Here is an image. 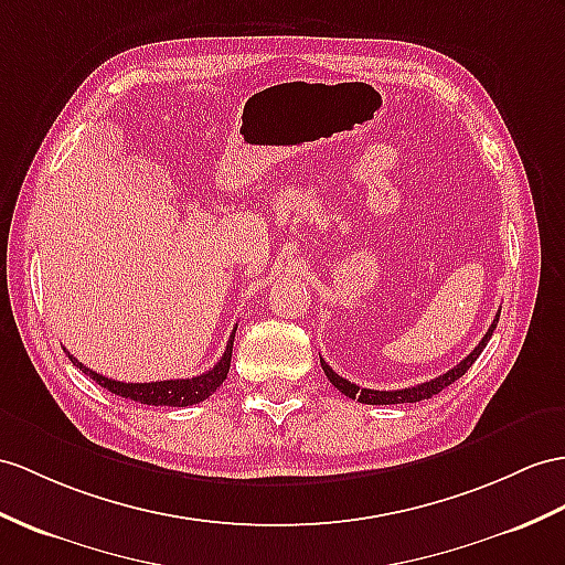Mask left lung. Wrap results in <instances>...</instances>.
<instances>
[{"instance_id": "obj_1", "label": "left lung", "mask_w": 565, "mask_h": 565, "mask_svg": "<svg viewBox=\"0 0 565 565\" xmlns=\"http://www.w3.org/2000/svg\"><path fill=\"white\" fill-rule=\"evenodd\" d=\"M499 316H501V311L497 313V319H493V323L489 326L487 335L479 340V345H477L470 354H467L465 360H462L458 366H452L450 371H446L444 376L431 379V381H426V383H417V386H412V388H403V391H371V388H360V386H356V383H352V381H348V379L338 376L335 371L330 369V366L321 360L323 374L328 376V381L333 383V386H335L340 393H345L348 397H352V401H360V403H364V405H401V403H419V401H429V397H434L436 393H441L444 388H448L450 383H456V381L465 374V371L470 369V366L477 362V356H479L481 352H484L489 338L493 335V330H497Z\"/></svg>"}]
</instances>
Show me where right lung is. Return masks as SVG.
Here are the masks:
<instances>
[{
  "mask_svg": "<svg viewBox=\"0 0 565 565\" xmlns=\"http://www.w3.org/2000/svg\"><path fill=\"white\" fill-rule=\"evenodd\" d=\"M237 330V328H235ZM235 330H232V335L227 340V348L220 356L217 364L213 369L205 371L201 376L194 379H174V381H150V383H124V381H113L98 371H93L88 366L81 364L76 356L68 354V360L76 369L84 371L86 376H90L98 386H103L105 391L115 393L127 397V401L134 403H141V405H168V407H189V405H196L203 403L205 397L213 395L220 386H223V381L227 379V371H230V360H232V345H235Z\"/></svg>",
  "mask_w": 565,
  "mask_h": 565,
  "instance_id": "1",
  "label": "right lung"
}]
</instances>
